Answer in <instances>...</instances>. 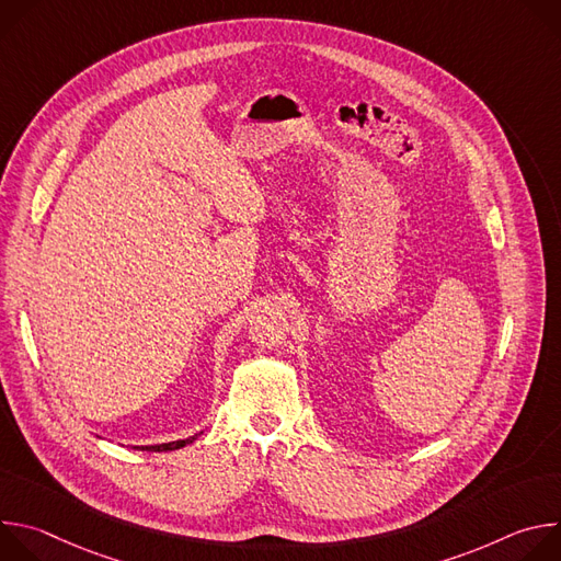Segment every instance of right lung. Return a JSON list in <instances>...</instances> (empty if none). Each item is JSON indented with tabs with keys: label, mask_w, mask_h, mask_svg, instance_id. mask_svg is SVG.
<instances>
[{
	"label": "right lung",
	"mask_w": 561,
	"mask_h": 561,
	"mask_svg": "<svg viewBox=\"0 0 561 561\" xmlns=\"http://www.w3.org/2000/svg\"><path fill=\"white\" fill-rule=\"evenodd\" d=\"M197 437V435H195ZM195 437H188V439H178V442H169V444H154V446H133V448H139V450H150V453H167V450H178V448H184L186 444H191Z\"/></svg>",
	"instance_id": "1"
}]
</instances>
